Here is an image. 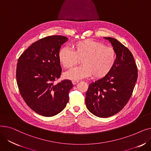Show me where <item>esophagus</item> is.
Masks as SVG:
<instances>
[{
    "label": "esophagus",
    "mask_w": 151,
    "mask_h": 151,
    "mask_svg": "<svg viewBox=\"0 0 151 151\" xmlns=\"http://www.w3.org/2000/svg\"><path fill=\"white\" fill-rule=\"evenodd\" d=\"M78 82H79L78 80H72V83H73V84H76L78 83Z\"/></svg>",
    "instance_id": "esophagus-1"
}]
</instances>
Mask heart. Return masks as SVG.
Wrapping results in <instances>:
<instances>
[{
  "instance_id": "obj_1",
  "label": "heart",
  "mask_w": 151,
  "mask_h": 151,
  "mask_svg": "<svg viewBox=\"0 0 151 151\" xmlns=\"http://www.w3.org/2000/svg\"><path fill=\"white\" fill-rule=\"evenodd\" d=\"M58 57L60 63L66 68L81 61V66L71 68L64 74L67 79L78 80L92 75L95 78L105 76L113 67L116 54L112 47L88 39L75 43L73 51L67 47H62Z\"/></svg>"
}]
</instances>
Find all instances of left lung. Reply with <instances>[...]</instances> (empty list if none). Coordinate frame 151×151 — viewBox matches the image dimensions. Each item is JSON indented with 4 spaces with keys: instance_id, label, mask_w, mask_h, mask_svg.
Segmentation results:
<instances>
[{
    "instance_id": "1",
    "label": "left lung",
    "mask_w": 151,
    "mask_h": 151,
    "mask_svg": "<svg viewBox=\"0 0 151 151\" xmlns=\"http://www.w3.org/2000/svg\"><path fill=\"white\" fill-rule=\"evenodd\" d=\"M111 43L116 54L112 69L104 77L89 84L86 105L99 117L119 113L130 100L138 78V69L130 51L116 39L104 37Z\"/></svg>"
}]
</instances>
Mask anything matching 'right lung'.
Instances as JSON below:
<instances>
[{"label":"right lung","instance_id":"add662e5","mask_svg":"<svg viewBox=\"0 0 151 151\" xmlns=\"http://www.w3.org/2000/svg\"><path fill=\"white\" fill-rule=\"evenodd\" d=\"M66 37L52 35L30 45L19 58L17 81L21 97L37 114L51 117L60 113L69 100L73 84L69 80L57 84L62 68L58 54Z\"/></svg>","mask_w":151,"mask_h":151}]
</instances>
